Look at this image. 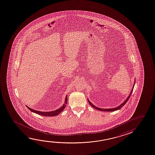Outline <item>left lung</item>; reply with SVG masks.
Returning <instances> with one entry per match:
<instances>
[{"label":"left lung","instance_id":"8db88e82","mask_svg":"<svg viewBox=\"0 0 155 155\" xmlns=\"http://www.w3.org/2000/svg\"><path fill=\"white\" fill-rule=\"evenodd\" d=\"M135 82H134V84L133 87V88H132V90H131V92L130 93V94L128 96V97L127 98L126 100H125L124 101V103H122L121 105L119 106L118 107H115V108H110V109H103V108H98L97 107H95L94 105H93L92 103H90V101L88 100V103L89 104H90L91 106H92V107H93V108H94L96 110H100V111H106V112H112V111H115V110H119L120 108H121V107H123L124 105L126 104V103L127 102V101L129 100V97H130V95H131V93H132V92H133V90L134 87V85H135Z\"/></svg>","mask_w":155,"mask_h":155}]
</instances>
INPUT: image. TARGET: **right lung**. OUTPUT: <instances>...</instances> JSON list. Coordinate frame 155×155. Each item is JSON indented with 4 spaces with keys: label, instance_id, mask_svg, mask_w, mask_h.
<instances>
[{
    "label": "right lung",
    "instance_id": "1",
    "mask_svg": "<svg viewBox=\"0 0 155 155\" xmlns=\"http://www.w3.org/2000/svg\"><path fill=\"white\" fill-rule=\"evenodd\" d=\"M67 103H68V98H67V95L65 97V100L64 104L62 106V107H60L59 109L57 110H55L54 111H51V112H41V111H38V110H34L33 109H31V108L26 107L28 108L29 110H30L31 112H34L36 114H38V115H41L42 116H45V117H54V116H56L58 114H59L61 112H62L63 110H64L65 108L67 106Z\"/></svg>",
    "mask_w": 155,
    "mask_h": 155
}]
</instances>
